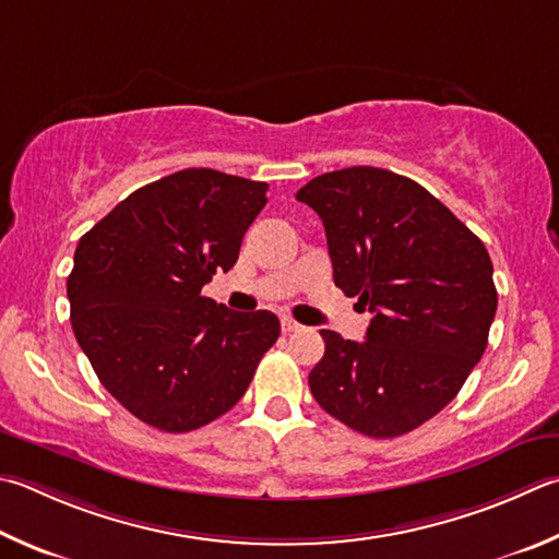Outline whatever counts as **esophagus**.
I'll return each instance as SVG.
<instances>
[{
    "instance_id": "34e87169",
    "label": "esophagus",
    "mask_w": 559,
    "mask_h": 559,
    "mask_svg": "<svg viewBox=\"0 0 559 559\" xmlns=\"http://www.w3.org/2000/svg\"><path fill=\"white\" fill-rule=\"evenodd\" d=\"M281 330L286 332V334H290V332H300V330H302V324H300V322H296L293 318H288V314H283V318H281Z\"/></svg>"
}]
</instances>
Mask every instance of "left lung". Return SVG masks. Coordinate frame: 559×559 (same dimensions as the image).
Segmentation results:
<instances>
[{
    "mask_svg": "<svg viewBox=\"0 0 559 559\" xmlns=\"http://www.w3.org/2000/svg\"><path fill=\"white\" fill-rule=\"evenodd\" d=\"M296 198L322 219L334 286L373 314L364 342L320 332L314 401L369 438L420 428L489 342L499 300L489 251L423 186L383 168L322 174Z\"/></svg>",
    "mask_w": 559,
    "mask_h": 559,
    "instance_id": "1",
    "label": "left lung"
}]
</instances>
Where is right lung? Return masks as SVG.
Listing matches in <instances>:
<instances>
[{
	"label": "right lung",
	"instance_id": "obj_1",
	"mask_svg": "<svg viewBox=\"0 0 559 559\" xmlns=\"http://www.w3.org/2000/svg\"><path fill=\"white\" fill-rule=\"evenodd\" d=\"M266 190L186 168L131 192L78 241L75 340L105 389L151 428L190 432L225 415L278 340L273 312H235L200 293L237 263Z\"/></svg>",
	"mask_w": 559,
	"mask_h": 559
}]
</instances>
